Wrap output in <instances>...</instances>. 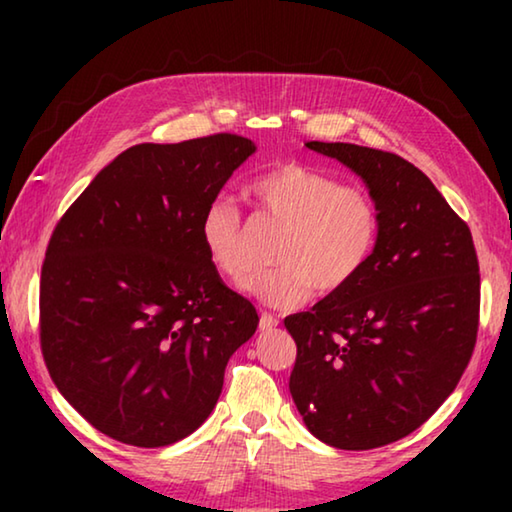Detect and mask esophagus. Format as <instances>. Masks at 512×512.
Masks as SVG:
<instances>
[{
  "label": "esophagus",
  "instance_id": "34e87169",
  "mask_svg": "<svg viewBox=\"0 0 512 512\" xmlns=\"http://www.w3.org/2000/svg\"><path fill=\"white\" fill-rule=\"evenodd\" d=\"M277 323H280V320H277L271 314H266V311L262 316H259V329H262V332H271V329L277 327Z\"/></svg>",
  "mask_w": 512,
  "mask_h": 512
}]
</instances>
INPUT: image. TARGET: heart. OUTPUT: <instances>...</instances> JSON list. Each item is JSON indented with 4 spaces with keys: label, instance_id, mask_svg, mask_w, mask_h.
<instances>
[{
    "label": "heart",
    "instance_id": "b5f03b06",
    "mask_svg": "<svg viewBox=\"0 0 512 512\" xmlns=\"http://www.w3.org/2000/svg\"><path fill=\"white\" fill-rule=\"evenodd\" d=\"M257 207L284 225L271 271H253L239 289L275 309L305 302L311 291L332 296L357 280L379 239V207L366 189L343 185L323 169L282 162L250 183ZM198 237L221 275L235 277L244 266V223L237 205L214 198L198 221Z\"/></svg>",
    "mask_w": 512,
    "mask_h": 512
}]
</instances>
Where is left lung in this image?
<instances>
[{
  "mask_svg": "<svg viewBox=\"0 0 512 512\" xmlns=\"http://www.w3.org/2000/svg\"><path fill=\"white\" fill-rule=\"evenodd\" d=\"M307 149L357 173L381 216L357 280L284 318L307 429L359 452L409 436L454 393L479 329V262L467 223L411 162L343 142Z\"/></svg>",
  "mask_w": 512,
  "mask_h": 512,
  "instance_id": "8db88e82",
  "label": "left lung"
}]
</instances>
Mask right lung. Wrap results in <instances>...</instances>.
Returning a JSON list of instances; mask_svg holds the SVG:
<instances>
[{
  "label": "right lung",
  "mask_w": 512,
  "mask_h": 512,
  "mask_svg": "<svg viewBox=\"0 0 512 512\" xmlns=\"http://www.w3.org/2000/svg\"><path fill=\"white\" fill-rule=\"evenodd\" d=\"M257 146L219 133L137 144L58 221L40 277V345L60 395L119 443L164 447L207 420L250 302L207 262L198 221Z\"/></svg>",
  "instance_id": "obj_1"
}]
</instances>
